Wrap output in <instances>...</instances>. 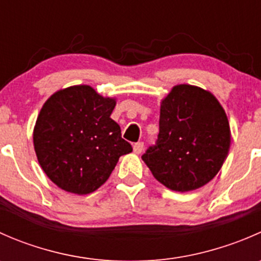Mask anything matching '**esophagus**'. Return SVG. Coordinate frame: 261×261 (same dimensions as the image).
I'll use <instances>...</instances> for the list:
<instances>
[{"label":"esophagus","instance_id":"1","mask_svg":"<svg viewBox=\"0 0 261 261\" xmlns=\"http://www.w3.org/2000/svg\"><path fill=\"white\" fill-rule=\"evenodd\" d=\"M143 150H144V143H136L135 145H134V152H135V154H140Z\"/></svg>","mask_w":261,"mask_h":261}]
</instances>
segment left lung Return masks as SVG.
Returning <instances> with one entry per match:
<instances>
[{
  "instance_id": "1",
  "label": "left lung",
  "mask_w": 261,
  "mask_h": 261,
  "mask_svg": "<svg viewBox=\"0 0 261 261\" xmlns=\"http://www.w3.org/2000/svg\"><path fill=\"white\" fill-rule=\"evenodd\" d=\"M230 144V123L218 99L201 87L178 84L160 103L156 145L141 158L163 186L189 192L216 177Z\"/></svg>"
}]
</instances>
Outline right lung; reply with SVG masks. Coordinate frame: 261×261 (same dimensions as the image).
Segmentation results:
<instances>
[{"label": "right lung", "instance_id": "1", "mask_svg": "<svg viewBox=\"0 0 261 261\" xmlns=\"http://www.w3.org/2000/svg\"><path fill=\"white\" fill-rule=\"evenodd\" d=\"M115 106V98L86 84L59 89L43 105L34 127V149L60 189L92 193L109 179L121 155L133 151L111 118Z\"/></svg>", "mask_w": 261, "mask_h": 261}]
</instances>
